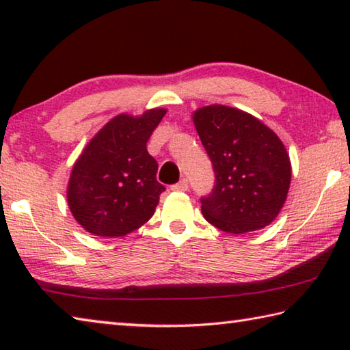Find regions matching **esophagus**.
I'll list each match as a JSON object with an SVG mask.
<instances>
[{
  "label": "esophagus",
  "instance_id": "34e87169",
  "mask_svg": "<svg viewBox=\"0 0 350 350\" xmlns=\"http://www.w3.org/2000/svg\"><path fill=\"white\" fill-rule=\"evenodd\" d=\"M173 191H187L188 189V180L187 179H182L179 183H176V185L171 187Z\"/></svg>",
  "mask_w": 350,
  "mask_h": 350
}]
</instances>
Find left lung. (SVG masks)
I'll return each mask as SVG.
<instances>
[{
    "instance_id": "left-lung-1",
    "label": "left lung",
    "mask_w": 350,
    "mask_h": 350,
    "mask_svg": "<svg viewBox=\"0 0 350 350\" xmlns=\"http://www.w3.org/2000/svg\"><path fill=\"white\" fill-rule=\"evenodd\" d=\"M193 122L216 176L211 194L200 199L204 217L232 234L267 227L280 215L292 179L281 139L256 117L225 105L196 109Z\"/></svg>"
}]
</instances>
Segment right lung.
<instances>
[{
    "mask_svg": "<svg viewBox=\"0 0 350 350\" xmlns=\"http://www.w3.org/2000/svg\"><path fill=\"white\" fill-rule=\"evenodd\" d=\"M167 109L118 114L83 148L70 171L68 205L77 222L100 238H122L156 211L165 187L146 142Z\"/></svg>",
    "mask_w": 350,
    "mask_h": 350,
    "instance_id": "right-lung-1",
    "label": "right lung"
}]
</instances>
